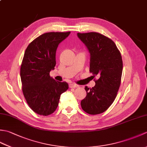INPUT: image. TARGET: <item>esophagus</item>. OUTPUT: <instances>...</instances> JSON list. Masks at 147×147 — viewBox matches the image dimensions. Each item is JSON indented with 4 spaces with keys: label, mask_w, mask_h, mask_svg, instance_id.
Returning <instances> with one entry per match:
<instances>
[{
    "label": "esophagus",
    "mask_w": 147,
    "mask_h": 147,
    "mask_svg": "<svg viewBox=\"0 0 147 147\" xmlns=\"http://www.w3.org/2000/svg\"><path fill=\"white\" fill-rule=\"evenodd\" d=\"M69 87L70 88H77V87H78V85H76V84H73V83H71L69 85Z\"/></svg>",
    "instance_id": "34e87169"
}]
</instances>
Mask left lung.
Listing matches in <instances>:
<instances>
[{
    "label": "left lung",
    "mask_w": 147,
    "mask_h": 147,
    "mask_svg": "<svg viewBox=\"0 0 147 147\" xmlns=\"http://www.w3.org/2000/svg\"><path fill=\"white\" fill-rule=\"evenodd\" d=\"M90 54V72L95 85L85 86L86 97L81 102L83 110L91 115L107 110L116 97L123 72V60L115 43L108 37L96 32L78 33Z\"/></svg>",
    "instance_id": "left-lung-1"
}]
</instances>
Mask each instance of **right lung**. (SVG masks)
<instances>
[{
  "instance_id": "right-lung-1",
  "label": "right lung",
  "mask_w": 147,
  "mask_h": 147,
  "mask_svg": "<svg viewBox=\"0 0 147 147\" xmlns=\"http://www.w3.org/2000/svg\"><path fill=\"white\" fill-rule=\"evenodd\" d=\"M49 32L37 37L27 47L20 69L22 91L27 104L36 114L49 115L57 109L66 82H57L50 76L56 64L58 45L70 34Z\"/></svg>"
}]
</instances>
